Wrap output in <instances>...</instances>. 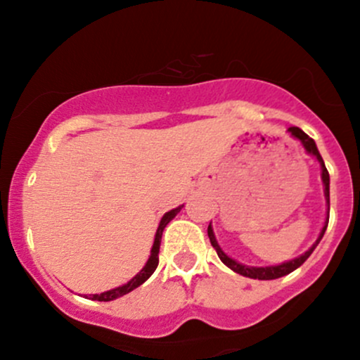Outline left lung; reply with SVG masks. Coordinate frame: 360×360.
Masks as SVG:
<instances>
[{
    "label": "left lung",
    "mask_w": 360,
    "mask_h": 360,
    "mask_svg": "<svg viewBox=\"0 0 360 360\" xmlns=\"http://www.w3.org/2000/svg\"><path fill=\"white\" fill-rule=\"evenodd\" d=\"M288 131L291 132V136H293V138L300 139V143L304 145V148L307 153L314 155V157L319 160L321 170H323L321 177H323V184H324V196H326V203H328V217H326V222H324V228L321 229L319 238L316 240V243H314L312 247H310L307 252L304 253V255L297 257V259H293V260H288V262L279 264V266H269V267H248V266H243V264H240V262H236V260L231 259V257L226 255V253L222 252V248L219 247L217 240H215V236H214V231H212V226H209L207 233H209L210 243H212V247L215 248V252H217L219 259H221L222 262L229 267V269H233L234 272H238V274L247 276V278H252V279H278V278H283V276L290 274V272H293L295 269H298V267H300L302 264L309 259L310 253L314 252V248L319 245V241L323 240L324 231H326V228H328V221H330V174H328V169H326V165H324L323 157H321V153H319V150H317L314 139L309 138V136L305 134L300 127H290Z\"/></svg>",
    "instance_id": "left-lung-1"
}]
</instances>
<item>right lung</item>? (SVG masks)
Returning a JSON list of instances; mask_svg holds the SVG:
<instances>
[{"label": "right lung", "instance_id": "1", "mask_svg": "<svg viewBox=\"0 0 360 360\" xmlns=\"http://www.w3.org/2000/svg\"><path fill=\"white\" fill-rule=\"evenodd\" d=\"M183 209V205L177 207V209H172L170 212L162 217L160 224H158V229H157V234H155V241H153V247H151V255L148 259V262H146V266L143 267L141 271L138 272V274L134 276V278L131 279L129 283H126V285L119 286V288H113V290H108L105 291V293H100V295H89L91 300H98V302H110V300H115V298L119 297H124V295H127L129 291H132L134 288H138V286H141L143 283L146 281V279L150 278L151 274H153L155 269H157L158 266V252H160V241H162V233H164L165 226L169 224L170 221H172L174 217L177 215V212Z\"/></svg>", "mask_w": 360, "mask_h": 360}]
</instances>
